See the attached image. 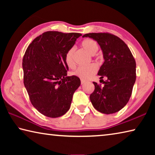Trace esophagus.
<instances>
[{
  "mask_svg": "<svg viewBox=\"0 0 155 155\" xmlns=\"http://www.w3.org/2000/svg\"><path fill=\"white\" fill-rule=\"evenodd\" d=\"M85 81H84V80H82V79L81 80V84H83V83H85Z\"/></svg>",
  "mask_w": 155,
  "mask_h": 155,
  "instance_id": "obj_1",
  "label": "esophagus"
}]
</instances>
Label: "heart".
<instances>
[{
	"label": "heart",
	"instance_id": "b5f03b06",
	"mask_svg": "<svg viewBox=\"0 0 155 155\" xmlns=\"http://www.w3.org/2000/svg\"><path fill=\"white\" fill-rule=\"evenodd\" d=\"M81 47L83 49H85L88 53H90L91 55H94L98 50V45L95 41L91 40V39H86L84 40L81 44ZM74 48H71L65 52L64 57V61L65 65L67 66L72 69L74 68ZM98 68L95 64H90L87 66H81L77 68L73 74L76 77L80 78L82 80H87L90 79L93 76L96 74Z\"/></svg>",
	"mask_w": 155,
	"mask_h": 155
}]
</instances>
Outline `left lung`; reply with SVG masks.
<instances>
[{"mask_svg": "<svg viewBox=\"0 0 155 155\" xmlns=\"http://www.w3.org/2000/svg\"><path fill=\"white\" fill-rule=\"evenodd\" d=\"M83 38L94 39L103 51L104 62L98 74L103 86L93 82L95 89L90 96L97 111L104 114L119 111L129 101L136 80V63L130 49L118 37L109 33H91ZM104 77L107 80L104 81Z\"/></svg>", "mask_w": 155, "mask_h": 155, "instance_id": "left-lung-1", "label": "left lung"}]
</instances>
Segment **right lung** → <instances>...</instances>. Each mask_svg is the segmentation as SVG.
Instances as JSON below:
<instances>
[{"instance_id": "1", "label": "right lung", "mask_w": 155, "mask_h": 155, "mask_svg": "<svg viewBox=\"0 0 155 155\" xmlns=\"http://www.w3.org/2000/svg\"><path fill=\"white\" fill-rule=\"evenodd\" d=\"M81 35L47 31L34 39L22 59L24 85L33 106L44 115L58 117L70 107L81 85L76 76L68 77L65 54Z\"/></svg>"}]
</instances>
